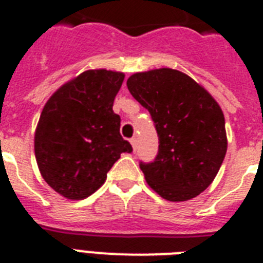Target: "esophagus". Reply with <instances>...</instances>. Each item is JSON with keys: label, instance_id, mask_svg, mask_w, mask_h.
<instances>
[{"label": "esophagus", "instance_id": "1", "mask_svg": "<svg viewBox=\"0 0 263 263\" xmlns=\"http://www.w3.org/2000/svg\"><path fill=\"white\" fill-rule=\"evenodd\" d=\"M130 143H132V146H133V150L136 152V148H137V138H136V137H133V138L130 139Z\"/></svg>", "mask_w": 263, "mask_h": 263}]
</instances>
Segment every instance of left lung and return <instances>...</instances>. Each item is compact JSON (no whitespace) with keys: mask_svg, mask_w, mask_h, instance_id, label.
<instances>
[{"mask_svg":"<svg viewBox=\"0 0 263 263\" xmlns=\"http://www.w3.org/2000/svg\"><path fill=\"white\" fill-rule=\"evenodd\" d=\"M132 96L146 108L159 138L155 159L139 162L146 182L170 201H185L206 190L227 154L221 108L201 85L171 68L127 79Z\"/></svg>","mask_w":263,"mask_h":263,"instance_id":"obj_1","label":"left lung"}]
</instances>
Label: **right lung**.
Returning a JSON list of instances; mask_svg holds the SVG:
<instances>
[{"instance_id": "right-lung-1", "label": "right lung", "mask_w": 263, "mask_h": 263, "mask_svg": "<svg viewBox=\"0 0 263 263\" xmlns=\"http://www.w3.org/2000/svg\"><path fill=\"white\" fill-rule=\"evenodd\" d=\"M124 78L122 72L85 71L62 85L42 110L34 138L36 163L46 183L66 199L93 194L121 154L133 152L113 111Z\"/></svg>"}]
</instances>
